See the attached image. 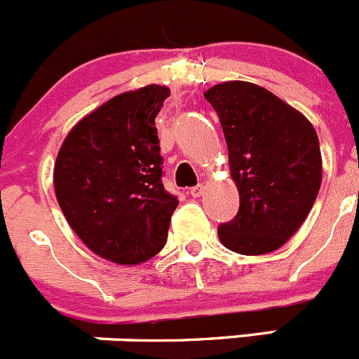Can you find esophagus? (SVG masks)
<instances>
[{
  "label": "esophagus",
  "instance_id": "esophagus-1",
  "mask_svg": "<svg viewBox=\"0 0 359 359\" xmlns=\"http://www.w3.org/2000/svg\"><path fill=\"white\" fill-rule=\"evenodd\" d=\"M204 194V185L203 183H199L197 187H194V189H190V196L192 197H201Z\"/></svg>",
  "mask_w": 359,
  "mask_h": 359
}]
</instances>
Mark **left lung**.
Returning a JSON list of instances; mask_svg holds the SVG:
<instances>
[{
    "mask_svg": "<svg viewBox=\"0 0 359 359\" xmlns=\"http://www.w3.org/2000/svg\"><path fill=\"white\" fill-rule=\"evenodd\" d=\"M220 118L240 210L220 224L229 250L262 255L305 222L323 180L319 139L299 111L257 84L229 81L204 93Z\"/></svg>",
    "mask_w": 359,
    "mask_h": 359,
    "instance_id": "left-lung-1",
    "label": "left lung"
}]
</instances>
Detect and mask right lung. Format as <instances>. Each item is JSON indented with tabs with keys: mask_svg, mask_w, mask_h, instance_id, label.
Returning a JSON list of instances; mask_svg holds the SVG:
<instances>
[{
	"mask_svg": "<svg viewBox=\"0 0 359 359\" xmlns=\"http://www.w3.org/2000/svg\"><path fill=\"white\" fill-rule=\"evenodd\" d=\"M169 88L111 98L68 132L54 163L65 218L91 252L132 266L158 254L180 204L162 183L155 118Z\"/></svg>",
	"mask_w": 359,
	"mask_h": 359,
	"instance_id": "1",
	"label": "right lung"
}]
</instances>
